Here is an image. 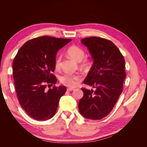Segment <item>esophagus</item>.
<instances>
[{
    "label": "esophagus",
    "mask_w": 147,
    "mask_h": 147,
    "mask_svg": "<svg viewBox=\"0 0 147 147\" xmlns=\"http://www.w3.org/2000/svg\"><path fill=\"white\" fill-rule=\"evenodd\" d=\"M67 90L68 91H70L74 90V89L72 88H67Z\"/></svg>",
    "instance_id": "obj_1"
}]
</instances>
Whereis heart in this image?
Wrapping results in <instances>:
<instances>
[{
  "label": "heart",
  "instance_id": "obj_1",
  "mask_svg": "<svg viewBox=\"0 0 147 147\" xmlns=\"http://www.w3.org/2000/svg\"><path fill=\"white\" fill-rule=\"evenodd\" d=\"M67 53L69 56L77 61H81L85 56V52L83 49L77 45L70 46L67 50ZM82 61V60H81ZM61 56H57L55 59V66L56 69L58 70L61 67ZM91 64V61L88 59H84L81 61L80 66L83 69H86ZM82 77L79 74H65L60 77V82L64 85L70 88L77 86L79 82L82 80Z\"/></svg>",
  "mask_w": 147,
  "mask_h": 147
}]
</instances>
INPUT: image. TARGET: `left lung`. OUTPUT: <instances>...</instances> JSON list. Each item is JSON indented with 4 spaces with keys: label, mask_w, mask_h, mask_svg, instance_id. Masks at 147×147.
<instances>
[{
    "label": "left lung",
    "mask_w": 147,
    "mask_h": 147,
    "mask_svg": "<svg viewBox=\"0 0 147 147\" xmlns=\"http://www.w3.org/2000/svg\"><path fill=\"white\" fill-rule=\"evenodd\" d=\"M81 42L94 59L83 83L96 90L82 88L84 94L78 110L84 118L101 119L111 112L123 91L126 76L125 61L118 47L107 39L91 37Z\"/></svg>",
    "instance_id": "8db88e82"
}]
</instances>
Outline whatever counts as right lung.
<instances>
[{
  "mask_svg": "<svg viewBox=\"0 0 147 147\" xmlns=\"http://www.w3.org/2000/svg\"><path fill=\"white\" fill-rule=\"evenodd\" d=\"M71 40L49 36L34 38L20 48L13 59L18 99L26 113L35 120L45 121L54 116L67 91L64 86H55L57 78L53 73L57 52Z\"/></svg>",
  "mask_w": 147,
  "mask_h": 147,
  "instance_id": "right-lung-1",
  "label": "right lung"
}]
</instances>
